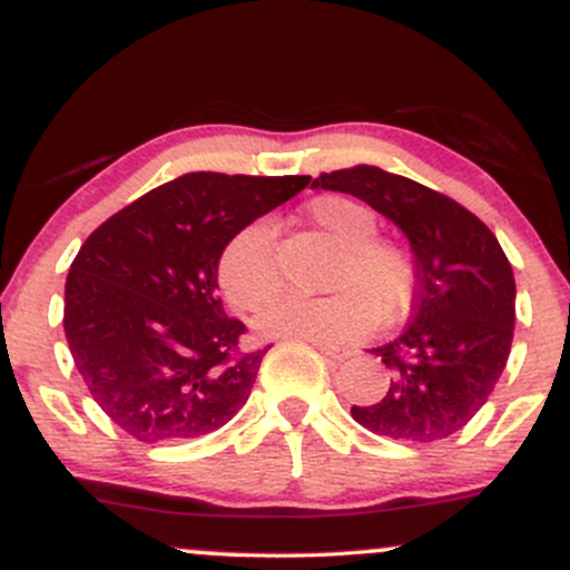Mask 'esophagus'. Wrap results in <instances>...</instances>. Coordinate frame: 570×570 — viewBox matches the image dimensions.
Segmentation results:
<instances>
[{
  "label": "esophagus",
  "mask_w": 570,
  "mask_h": 570,
  "mask_svg": "<svg viewBox=\"0 0 570 570\" xmlns=\"http://www.w3.org/2000/svg\"><path fill=\"white\" fill-rule=\"evenodd\" d=\"M311 343L316 345V348L322 351L326 358H332V362H345V358H351V351H348V348H337V345H330V343H318V340H311Z\"/></svg>",
  "instance_id": "esophagus-1"
}]
</instances>
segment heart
<instances>
[{
	"instance_id": "b5f03b06",
	"label": "heart",
	"mask_w": 570,
	"mask_h": 570,
	"mask_svg": "<svg viewBox=\"0 0 570 570\" xmlns=\"http://www.w3.org/2000/svg\"><path fill=\"white\" fill-rule=\"evenodd\" d=\"M307 219L340 246L326 297H286L267 307L257 326L267 335L348 340L383 318L407 313L415 297L417 267L404 244L377 235V214L351 195H318L305 206ZM222 292L238 311H259L284 289L276 230L271 222H248L219 254Z\"/></svg>"
}]
</instances>
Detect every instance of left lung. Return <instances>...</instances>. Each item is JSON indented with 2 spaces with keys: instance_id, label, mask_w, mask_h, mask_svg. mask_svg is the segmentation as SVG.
<instances>
[{
  "instance_id": "obj_1",
  "label": "left lung",
  "mask_w": 570,
  "mask_h": 570,
  "mask_svg": "<svg viewBox=\"0 0 570 570\" xmlns=\"http://www.w3.org/2000/svg\"><path fill=\"white\" fill-rule=\"evenodd\" d=\"M313 187L348 193L407 235L417 267L412 322L372 348L391 370L381 402L353 421L399 442L455 434L493 394L514 337V273L490 227L469 208L375 166L322 174Z\"/></svg>"
}]
</instances>
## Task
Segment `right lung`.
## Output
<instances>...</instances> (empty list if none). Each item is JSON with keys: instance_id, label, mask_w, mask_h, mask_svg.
Listing matches in <instances>:
<instances>
[{"instance_id": "right-lung-1", "label": "right lung", "mask_w": 570, "mask_h": 570, "mask_svg": "<svg viewBox=\"0 0 570 570\" xmlns=\"http://www.w3.org/2000/svg\"><path fill=\"white\" fill-rule=\"evenodd\" d=\"M311 176L198 171L166 181L98 225L67 276L63 332L90 396L139 442L217 431L246 404L271 345L222 307L217 265L240 227Z\"/></svg>"}]
</instances>
